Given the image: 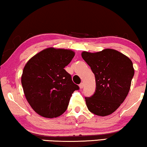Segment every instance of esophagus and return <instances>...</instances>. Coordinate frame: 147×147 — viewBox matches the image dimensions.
I'll use <instances>...</instances> for the list:
<instances>
[{
    "mask_svg": "<svg viewBox=\"0 0 147 147\" xmlns=\"http://www.w3.org/2000/svg\"><path fill=\"white\" fill-rule=\"evenodd\" d=\"M79 87H80V89H82V88L84 87V83H83V82H82V83H80L79 84Z\"/></svg>",
    "mask_w": 147,
    "mask_h": 147,
    "instance_id": "1",
    "label": "esophagus"
}]
</instances>
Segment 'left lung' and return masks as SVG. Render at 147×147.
Returning a JSON list of instances; mask_svg holds the SVG:
<instances>
[{"instance_id": "obj_1", "label": "left lung", "mask_w": 147, "mask_h": 147, "mask_svg": "<svg viewBox=\"0 0 147 147\" xmlns=\"http://www.w3.org/2000/svg\"><path fill=\"white\" fill-rule=\"evenodd\" d=\"M81 56L96 80L94 94L85 97L88 111L100 117L112 114L124 102L131 88L135 74L131 60L111 49L96 53L83 51Z\"/></svg>"}]
</instances>
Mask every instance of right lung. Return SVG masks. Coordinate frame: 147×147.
I'll return each mask as SVG.
<instances>
[{"label":"right lung","mask_w":147,"mask_h":147,"mask_svg":"<svg viewBox=\"0 0 147 147\" xmlns=\"http://www.w3.org/2000/svg\"><path fill=\"white\" fill-rule=\"evenodd\" d=\"M70 49L50 47L37 53L24 66L21 83L32 109L43 117L53 119L67 110L78 85L64 69L74 57Z\"/></svg>","instance_id":"1"}]
</instances>
